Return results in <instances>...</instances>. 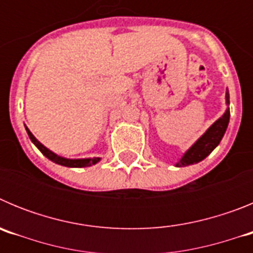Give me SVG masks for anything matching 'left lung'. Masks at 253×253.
I'll list each match as a JSON object with an SVG mask.
<instances>
[{
    "mask_svg": "<svg viewBox=\"0 0 253 253\" xmlns=\"http://www.w3.org/2000/svg\"><path fill=\"white\" fill-rule=\"evenodd\" d=\"M225 102H227V105H229V93H228V91L225 93ZM229 116H231V113H229V107H228L225 113L222 115V118H219L203 134L202 137L194 143L193 147H190L187 149L186 153L182 156V158L176 163V167L189 166V165H194V163H198L204 160V158H207L222 140L223 135L227 130L228 123H229Z\"/></svg>",
    "mask_w": 253,
    "mask_h": 253,
    "instance_id": "8db88e82",
    "label": "left lung"
}]
</instances>
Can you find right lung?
Returning a JSON list of instances; mask_svg holds the SVG:
<instances>
[{"label":"right lung","mask_w":253,"mask_h":253,"mask_svg":"<svg viewBox=\"0 0 253 253\" xmlns=\"http://www.w3.org/2000/svg\"><path fill=\"white\" fill-rule=\"evenodd\" d=\"M26 131L29 134V138L31 139V142L34 143L35 146L38 147L42 153L45 156L46 158H49L50 161H53L54 163H58V165H62V166H66V167H88V166H92V165H96V163L99 162L101 158L99 157H93V158H81V160H69V158H64V157H60L58 154H55L54 152H51L50 149H48L46 147H44L37 138L33 135L30 130L28 129V126H25Z\"/></svg>","instance_id":"right-lung-1"}]
</instances>
